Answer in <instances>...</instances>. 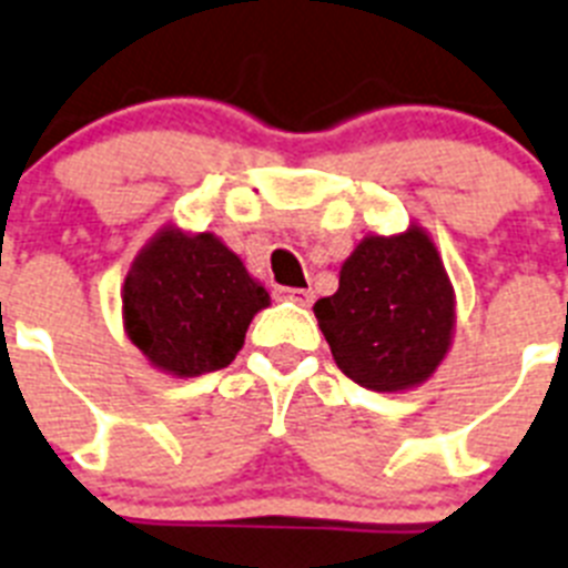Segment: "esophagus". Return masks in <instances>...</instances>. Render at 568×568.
<instances>
[{"instance_id": "1", "label": "esophagus", "mask_w": 568, "mask_h": 568, "mask_svg": "<svg viewBox=\"0 0 568 568\" xmlns=\"http://www.w3.org/2000/svg\"><path fill=\"white\" fill-rule=\"evenodd\" d=\"M280 294H283L285 300L297 303V306H312V300H314V294L308 292V288H283Z\"/></svg>"}]
</instances>
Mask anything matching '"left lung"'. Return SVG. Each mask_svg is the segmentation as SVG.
<instances>
[{"instance_id": "left-lung-1", "label": "left lung", "mask_w": 568, "mask_h": 568, "mask_svg": "<svg viewBox=\"0 0 568 568\" xmlns=\"http://www.w3.org/2000/svg\"><path fill=\"white\" fill-rule=\"evenodd\" d=\"M343 375L373 393L422 387L450 352L456 294L430 233H369L341 265V285L314 303Z\"/></svg>"}]
</instances>
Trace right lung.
Segmentation results:
<instances>
[{"mask_svg": "<svg viewBox=\"0 0 568 568\" xmlns=\"http://www.w3.org/2000/svg\"><path fill=\"white\" fill-rule=\"evenodd\" d=\"M123 328L150 366L173 378L216 373L236 357L254 314L271 306L260 280L216 233L164 225L121 285Z\"/></svg>", "mask_w": 568, "mask_h": 568, "instance_id": "1", "label": "right lung"}]
</instances>
